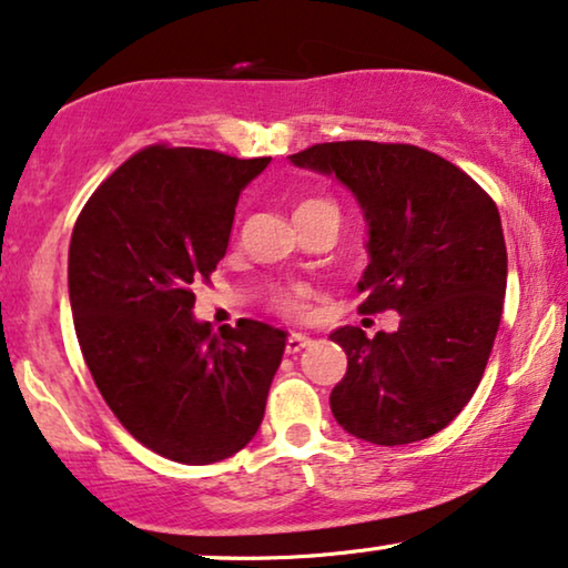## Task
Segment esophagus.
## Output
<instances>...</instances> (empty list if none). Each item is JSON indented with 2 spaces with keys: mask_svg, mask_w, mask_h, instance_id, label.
<instances>
[{
  "mask_svg": "<svg viewBox=\"0 0 568 568\" xmlns=\"http://www.w3.org/2000/svg\"><path fill=\"white\" fill-rule=\"evenodd\" d=\"M308 345H312V337L298 335V332H293V335L288 337V343H285V351H288V353H301V351H304V347H308Z\"/></svg>",
  "mask_w": 568,
  "mask_h": 568,
  "instance_id": "34e87169",
  "label": "esophagus"
}]
</instances>
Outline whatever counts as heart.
I'll list each match as a JSON object with an SVG mask.
<instances>
[{
	"label": "heart",
	"mask_w": 568,
	"mask_h": 568,
	"mask_svg": "<svg viewBox=\"0 0 568 568\" xmlns=\"http://www.w3.org/2000/svg\"><path fill=\"white\" fill-rule=\"evenodd\" d=\"M322 205H329L327 200H304L298 205V210H308V207H322ZM296 210V213H298ZM272 308L285 316H298L304 312V296H301L298 291H277L275 296H272Z\"/></svg>",
	"instance_id": "obj_1"
}]
</instances>
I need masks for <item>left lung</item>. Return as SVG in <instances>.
Instances as JSON below:
<instances>
[{"instance_id": "1", "label": "left lung", "mask_w": 568, "mask_h": 568, "mask_svg": "<svg viewBox=\"0 0 568 568\" xmlns=\"http://www.w3.org/2000/svg\"><path fill=\"white\" fill-rule=\"evenodd\" d=\"M291 163L351 189L368 225L358 291L397 332L339 327L347 355L329 407L347 434L399 447L447 428L470 403L501 322L506 244L496 202L455 163L399 142H324Z\"/></svg>"}]
</instances>
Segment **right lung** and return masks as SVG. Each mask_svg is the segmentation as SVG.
Segmentation results:
<instances>
[{"mask_svg": "<svg viewBox=\"0 0 568 568\" xmlns=\"http://www.w3.org/2000/svg\"><path fill=\"white\" fill-rule=\"evenodd\" d=\"M270 158L150 145L121 163L74 223L70 304L82 358L121 426L184 465L252 442L285 351L283 329L196 322L194 283L229 248L239 194Z\"/></svg>", "mask_w": 568, "mask_h": 568, "instance_id": "add662e5", "label": "right lung"}]
</instances>
